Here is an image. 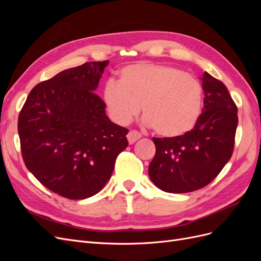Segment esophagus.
<instances>
[{"instance_id": "esophagus-1", "label": "esophagus", "mask_w": 261, "mask_h": 261, "mask_svg": "<svg viewBox=\"0 0 261 261\" xmlns=\"http://www.w3.org/2000/svg\"><path fill=\"white\" fill-rule=\"evenodd\" d=\"M140 138H141V134L139 132H137V130H129L128 134H127V139H128V143L130 145L135 144L136 141L138 139H140Z\"/></svg>"}]
</instances>
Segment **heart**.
Wrapping results in <instances>:
<instances>
[{
    "instance_id": "heart-1",
    "label": "heart",
    "mask_w": 261,
    "mask_h": 261,
    "mask_svg": "<svg viewBox=\"0 0 261 261\" xmlns=\"http://www.w3.org/2000/svg\"><path fill=\"white\" fill-rule=\"evenodd\" d=\"M110 116L127 124L143 106L145 121L164 137H178L194 128L202 112L203 89L191 74L164 64L138 63L125 66L118 84L110 81L103 89Z\"/></svg>"
}]
</instances>
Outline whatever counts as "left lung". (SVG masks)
<instances>
[{"label":"left lung","instance_id":"8db88e82","mask_svg":"<svg viewBox=\"0 0 261 261\" xmlns=\"http://www.w3.org/2000/svg\"><path fill=\"white\" fill-rule=\"evenodd\" d=\"M203 109L192 130L178 137L152 138L149 164L152 183L167 193H189L208 185L231 159L238 107L222 82L204 72Z\"/></svg>","mask_w":261,"mask_h":261}]
</instances>
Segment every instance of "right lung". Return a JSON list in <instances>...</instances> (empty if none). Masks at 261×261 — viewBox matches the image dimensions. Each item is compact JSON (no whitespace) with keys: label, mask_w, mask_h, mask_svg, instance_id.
Returning a JSON list of instances; mask_svg holds the SVG:
<instances>
[{"label":"right lung","mask_w":261,"mask_h":261,"mask_svg":"<svg viewBox=\"0 0 261 261\" xmlns=\"http://www.w3.org/2000/svg\"><path fill=\"white\" fill-rule=\"evenodd\" d=\"M109 61L88 62L35 86L18 116L23 162L51 192L68 199L99 193L128 146V129L110 121L94 93Z\"/></svg>","instance_id":"obj_1"}]
</instances>
